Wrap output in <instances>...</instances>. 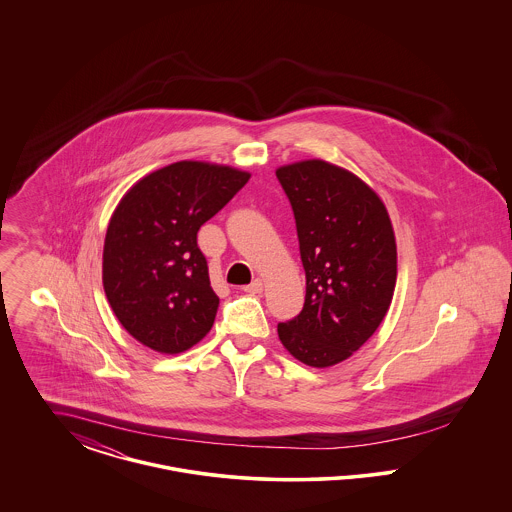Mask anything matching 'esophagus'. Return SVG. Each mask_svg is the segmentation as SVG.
<instances>
[{
    "instance_id": "34e87169",
    "label": "esophagus",
    "mask_w": 512,
    "mask_h": 512,
    "mask_svg": "<svg viewBox=\"0 0 512 512\" xmlns=\"http://www.w3.org/2000/svg\"><path fill=\"white\" fill-rule=\"evenodd\" d=\"M244 292L247 293H261L263 292V280L261 278H255L251 284L244 286Z\"/></svg>"
}]
</instances>
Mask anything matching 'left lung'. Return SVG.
Here are the masks:
<instances>
[{
    "mask_svg": "<svg viewBox=\"0 0 512 512\" xmlns=\"http://www.w3.org/2000/svg\"><path fill=\"white\" fill-rule=\"evenodd\" d=\"M307 278L303 309L278 324L293 357L338 365L380 326L397 280V247L382 199L361 178L320 159L280 167Z\"/></svg>",
    "mask_w": 512,
    "mask_h": 512,
    "instance_id": "8db88e82",
    "label": "left lung"
}]
</instances>
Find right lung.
I'll use <instances>...</instances> for the list:
<instances>
[{
	"label": "right lung",
	"mask_w": 512,
	"mask_h": 512,
	"mask_svg": "<svg viewBox=\"0 0 512 512\" xmlns=\"http://www.w3.org/2000/svg\"><path fill=\"white\" fill-rule=\"evenodd\" d=\"M247 180L232 167L180 161L122 197L105 234L103 290L132 338L174 355L211 330L219 297L197 232Z\"/></svg>",
	"instance_id": "right-lung-1"
}]
</instances>
